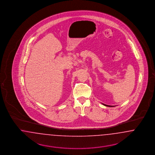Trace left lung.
Listing matches in <instances>:
<instances>
[{
  "label": "left lung",
  "instance_id": "8db88e82",
  "mask_svg": "<svg viewBox=\"0 0 155 155\" xmlns=\"http://www.w3.org/2000/svg\"><path fill=\"white\" fill-rule=\"evenodd\" d=\"M103 105H104V106H109V107H113V106H109V105H107V104H103Z\"/></svg>",
  "mask_w": 155,
  "mask_h": 155
}]
</instances>
